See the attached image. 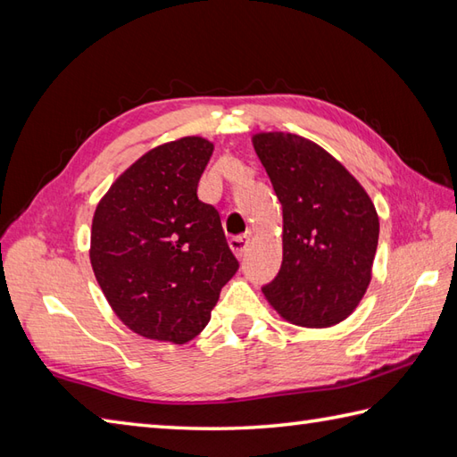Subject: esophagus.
Returning a JSON list of instances; mask_svg holds the SVG:
<instances>
[{"label": "esophagus", "instance_id": "1", "mask_svg": "<svg viewBox=\"0 0 457 457\" xmlns=\"http://www.w3.org/2000/svg\"><path fill=\"white\" fill-rule=\"evenodd\" d=\"M247 244H249V237L247 236H236V237L229 239V249L234 251L236 257H241V255L245 253Z\"/></svg>", "mask_w": 457, "mask_h": 457}]
</instances>
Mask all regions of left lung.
<instances>
[{
	"mask_svg": "<svg viewBox=\"0 0 457 457\" xmlns=\"http://www.w3.org/2000/svg\"><path fill=\"white\" fill-rule=\"evenodd\" d=\"M253 147L283 206V265L263 295L287 322L329 328L371 283L378 216L342 162L295 133L261 131Z\"/></svg>",
	"mask_w": 457,
	"mask_h": 457,
	"instance_id": "1",
	"label": "left lung"
}]
</instances>
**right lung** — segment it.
I'll list each match as a JSON object with an SVG mask.
<instances>
[{"instance_id":"right-lung-1","label":"right lung","mask_w":457,"mask_h":457,"mask_svg":"<svg viewBox=\"0 0 457 457\" xmlns=\"http://www.w3.org/2000/svg\"><path fill=\"white\" fill-rule=\"evenodd\" d=\"M213 143L190 135L147 151L98 202L90 263L131 332L187 344L210 322L237 259L218 210L198 200Z\"/></svg>"}]
</instances>
